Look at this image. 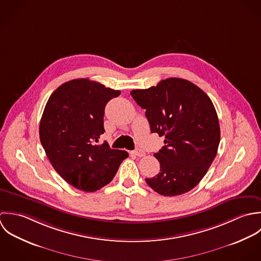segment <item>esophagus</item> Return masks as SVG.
Segmentation results:
<instances>
[{"instance_id":"obj_1","label":"esophagus","mask_w":261,"mask_h":261,"mask_svg":"<svg viewBox=\"0 0 261 261\" xmlns=\"http://www.w3.org/2000/svg\"><path fill=\"white\" fill-rule=\"evenodd\" d=\"M134 154L136 155V156L138 157H142L145 155V151L144 150H142V149H136V150H134Z\"/></svg>"}]
</instances>
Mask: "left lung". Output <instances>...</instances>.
<instances>
[{"mask_svg": "<svg viewBox=\"0 0 261 261\" xmlns=\"http://www.w3.org/2000/svg\"><path fill=\"white\" fill-rule=\"evenodd\" d=\"M130 94L146 110L151 133L165 137V145L154 153L160 172L146 178V184L166 197L190 192L207 173L220 143L219 120L211 99L195 84L178 77Z\"/></svg>", "mask_w": 261, "mask_h": 261, "instance_id": "obj_1", "label": "left lung"}]
</instances>
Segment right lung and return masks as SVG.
I'll return each mask as SVG.
<instances>
[{"label":"right lung","mask_w":261,"mask_h":261,"mask_svg":"<svg viewBox=\"0 0 261 261\" xmlns=\"http://www.w3.org/2000/svg\"><path fill=\"white\" fill-rule=\"evenodd\" d=\"M120 94L100 83L77 79L58 87L44 108L41 144L56 172L77 190H100L128 157L106 141L98 144L105 132V107Z\"/></svg>","instance_id":"right-lung-1"}]
</instances>
